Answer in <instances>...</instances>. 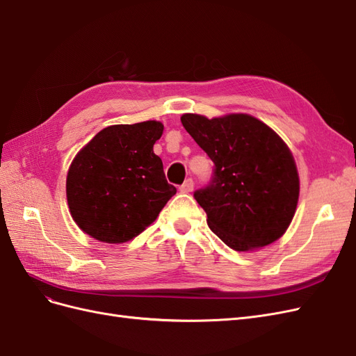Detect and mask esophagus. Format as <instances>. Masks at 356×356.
Wrapping results in <instances>:
<instances>
[{
  "label": "esophagus",
  "instance_id": "esophagus-1",
  "mask_svg": "<svg viewBox=\"0 0 356 356\" xmlns=\"http://www.w3.org/2000/svg\"><path fill=\"white\" fill-rule=\"evenodd\" d=\"M193 188H195V182H193V179H191V178L186 179V181H184V184H182V186L179 187L181 193H191V191H193Z\"/></svg>",
  "mask_w": 356,
  "mask_h": 356
}]
</instances>
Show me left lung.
<instances>
[{
    "label": "left lung",
    "instance_id": "1",
    "mask_svg": "<svg viewBox=\"0 0 356 356\" xmlns=\"http://www.w3.org/2000/svg\"><path fill=\"white\" fill-rule=\"evenodd\" d=\"M181 123L215 165L209 184L195 191L209 229L242 252L281 238L300 195L296 161L282 138L250 114H182Z\"/></svg>",
    "mask_w": 356,
    "mask_h": 356
}]
</instances>
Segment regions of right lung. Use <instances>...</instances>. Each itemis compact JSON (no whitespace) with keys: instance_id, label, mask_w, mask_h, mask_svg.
Instances as JSON below:
<instances>
[{"instance_id":"1","label":"right lung","mask_w":356,"mask_h":356,"mask_svg":"<svg viewBox=\"0 0 356 356\" xmlns=\"http://www.w3.org/2000/svg\"><path fill=\"white\" fill-rule=\"evenodd\" d=\"M163 124L148 120L102 129L74 157L67 175L71 217L93 239L123 243L143 233L177 188L153 147Z\"/></svg>"}]
</instances>
